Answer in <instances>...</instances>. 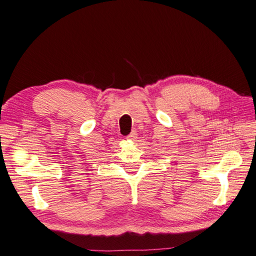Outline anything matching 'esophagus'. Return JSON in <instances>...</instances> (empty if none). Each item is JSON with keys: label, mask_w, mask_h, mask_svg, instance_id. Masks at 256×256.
I'll list each match as a JSON object with an SVG mask.
<instances>
[{"label": "esophagus", "mask_w": 256, "mask_h": 256, "mask_svg": "<svg viewBox=\"0 0 256 256\" xmlns=\"http://www.w3.org/2000/svg\"><path fill=\"white\" fill-rule=\"evenodd\" d=\"M136 136H138V133L136 132V131H132L131 133L128 134V136H126V138L128 140H132V141H134L136 138Z\"/></svg>", "instance_id": "esophagus-1"}]
</instances>
